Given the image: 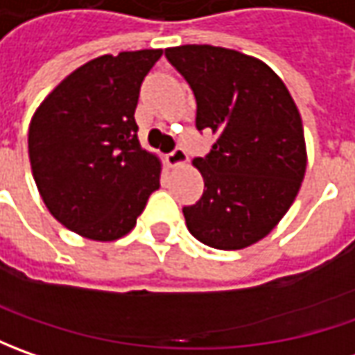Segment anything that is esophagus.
<instances>
[{"instance_id":"obj_1","label":"esophagus","mask_w":355,"mask_h":355,"mask_svg":"<svg viewBox=\"0 0 355 355\" xmlns=\"http://www.w3.org/2000/svg\"><path fill=\"white\" fill-rule=\"evenodd\" d=\"M166 162H168L170 168H184V166H187V154L182 148H175L173 152H170L166 156Z\"/></svg>"}]
</instances>
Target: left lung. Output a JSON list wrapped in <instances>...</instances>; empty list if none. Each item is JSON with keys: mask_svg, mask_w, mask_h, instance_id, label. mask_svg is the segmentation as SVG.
I'll return each instance as SVG.
<instances>
[{"mask_svg": "<svg viewBox=\"0 0 355 355\" xmlns=\"http://www.w3.org/2000/svg\"><path fill=\"white\" fill-rule=\"evenodd\" d=\"M166 57L196 94L198 128L215 136L193 159L207 189L184 207L185 225L213 249L251 247L279 225L306 173L296 103L266 62L235 49L182 45Z\"/></svg>", "mask_w": 355, "mask_h": 355, "instance_id": "8db88e82", "label": "left lung"}]
</instances>
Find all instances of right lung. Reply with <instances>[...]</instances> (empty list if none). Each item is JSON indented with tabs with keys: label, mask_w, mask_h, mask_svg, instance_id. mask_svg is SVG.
I'll use <instances>...</instances> for the list:
<instances>
[{
	"label": "right lung",
	"mask_w": 355,
	"mask_h": 355,
	"mask_svg": "<svg viewBox=\"0 0 355 355\" xmlns=\"http://www.w3.org/2000/svg\"><path fill=\"white\" fill-rule=\"evenodd\" d=\"M162 49L122 51L80 64L49 92L29 124V159L51 215L90 241L136 227L159 187L162 159L138 142L140 85Z\"/></svg>",
	"instance_id": "add662e5"
}]
</instances>
